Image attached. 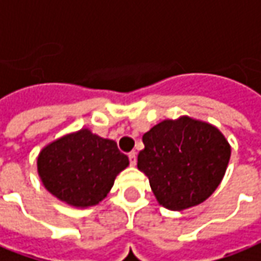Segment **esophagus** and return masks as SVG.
Listing matches in <instances>:
<instances>
[{
    "label": "esophagus",
    "instance_id": "obj_1",
    "mask_svg": "<svg viewBox=\"0 0 261 261\" xmlns=\"http://www.w3.org/2000/svg\"><path fill=\"white\" fill-rule=\"evenodd\" d=\"M128 158H130L131 165H136V164H137V152H136V151L130 152V154H128Z\"/></svg>",
    "mask_w": 261,
    "mask_h": 261
}]
</instances>
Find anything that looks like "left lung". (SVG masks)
<instances>
[{"label": "left lung", "instance_id": "1", "mask_svg": "<svg viewBox=\"0 0 261 261\" xmlns=\"http://www.w3.org/2000/svg\"><path fill=\"white\" fill-rule=\"evenodd\" d=\"M137 167L147 175L158 203L185 211L219 187L230 160V144L211 123L181 116L162 120L143 136Z\"/></svg>", "mask_w": 261, "mask_h": 261}]
</instances>
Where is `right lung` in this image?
<instances>
[{
    "label": "right lung",
    "instance_id": "right-lung-1",
    "mask_svg": "<svg viewBox=\"0 0 261 261\" xmlns=\"http://www.w3.org/2000/svg\"><path fill=\"white\" fill-rule=\"evenodd\" d=\"M130 165L117 143L80 128L56 138L39 151L36 169L43 187L73 207L99 205L114 179Z\"/></svg>",
    "mask_w": 261,
    "mask_h": 261
}]
</instances>
